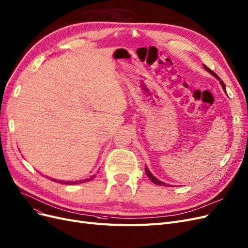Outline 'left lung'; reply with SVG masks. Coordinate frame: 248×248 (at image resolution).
Here are the masks:
<instances>
[{"instance_id": "left-lung-1", "label": "left lung", "mask_w": 248, "mask_h": 248, "mask_svg": "<svg viewBox=\"0 0 248 248\" xmlns=\"http://www.w3.org/2000/svg\"><path fill=\"white\" fill-rule=\"evenodd\" d=\"M204 66V68H205V70L206 71H208L209 73H210V75H212V76H214L219 82H221V85H222V87H223V89H224V91L226 92V87H225V85H224V82L221 80V78H219L217 75H216V73L214 72V71H212V70H210L207 66H205V65H203ZM145 171H146V175H147L148 176V178L151 180V182L152 183H154V184H156V185H159V186H166V187H168V186H170V185H169V184H166V183H164V182H162V181H159L157 178H155L153 175H152V173H151V171L148 170V168L147 167H145Z\"/></svg>"}]
</instances>
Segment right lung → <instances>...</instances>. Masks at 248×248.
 Listing matches in <instances>:
<instances>
[{
    "instance_id": "1",
    "label": "right lung",
    "mask_w": 248,
    "mask_h": 248,
    "mask_svg": "<svg viewBox=\"0 0 248 248\" xmlns=\"http://www.w3.org/2000/svg\"><path fill=\"white\" fill-rule=\"evenodd\" d=\"M96 176L93 175L91 176L90 178H87L85 180H78V181H61V180H55V179H52V178H49L51 181L53 182H56V183H60V184H64V185H76V184H81V183H85V182H89L91 180H93ZM48 178V177H47Z\"/></svg>"
}]
</instances>
